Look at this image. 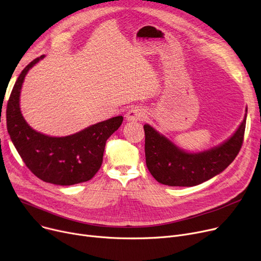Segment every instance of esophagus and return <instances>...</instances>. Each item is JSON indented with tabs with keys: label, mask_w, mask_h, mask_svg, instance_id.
<instances>
[{
	"label": "esophagus",
	"mask_w": 261,
	"mask_h": 261,
	"mask_svg": "<svg viewBox=\"0 0 261 261\" xmlns=\"http://www.w3.org/2000/svg\"><path fill=\"white\" fill-rule=\"evenodd\" d=\"M146 112L145 109H143L142 107H132L129 111L126 114V118L129 121H136V120H143L145 118Z\"/></svg>",
	"instance_id": "esophagus-1"
}]
</instances>
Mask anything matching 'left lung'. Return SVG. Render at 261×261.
<instances>
[{"mask_svg":"<svg viewBox=\"0 0 261 261\" xmlns=\"http://www.w3.org/2000/svg\"><path fill=\"white\" fill-rule=\"evenodd\" d=\"M246 113L230 138L211 149L188 152L161 134L152 126L144 125L146 165L154 179L168 186H196L221 173L235 160L242 146Z\"/></svg>","mask_w":261,"mask_h":261,"instance_id":"8db88e82","label":"left lung"}]
</instances>
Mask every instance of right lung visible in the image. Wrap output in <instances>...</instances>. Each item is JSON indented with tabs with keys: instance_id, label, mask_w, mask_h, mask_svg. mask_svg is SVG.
I'll return each instance as SVG.
<instances>
[{
	"instance_id": "obj_1",
	"label": "right lung",
	"mask_w": 261,
	"mask_h": 261,
	"mask_svg": "<svg viewBox=\"0 0 261 261\" xmlns=\"http://www.w3.org/2000/svg\"><path fill=\"white\" fill-rule=\"evenodd\" d=\"M44 57L27 65L13 86L6 110L9 136L25 165L39 179L61 186L87 182L99 170L106 142L120 127L123 117L109 118L60 138L34 130L21 112V89L27 73Z\"/></svg>"
}]
</instances>
